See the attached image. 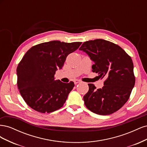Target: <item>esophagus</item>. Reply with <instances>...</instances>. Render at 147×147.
Returning <instances> with one entry per match:
<instances>
[{
  "mask_svg": "<svg viewBox=\"0 0 147 147\" xmlns=\"http://www.w3.org/2000/svg\"><path fill=\"white\" fill-rule=\"evenodd\" d=\"M82 81L81 80H75L74 81V83L75 84H77V83H80Z\"/></svg>",
  "mask_w": 147,
  "mask_h": 147,
  "instance_id": "esophagus-1",
  "label": "esophagus"
}]
</instances>
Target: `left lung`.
Returning <instances> with one entry per match:
<instances>
[{"label": "left lung", "instance_id": "obj_1", "mask_svg": "<svg viewBox=\"0 0 147 147\" xmlns=\"http://www.w3.org/2000/svg\"><path fill=\"white\" fill-rule=\"evenodd\" d=\"M79 50L94 62L92 72L105 78L102 88L97 90L94 84H88L89 91L83 96L87 109L100 115L117 112L128 100L135 84L131 56L117 44L103 39L84 42Z\"/></svg>", "mask_w": 147, "mask_h": 147}]
</instances>
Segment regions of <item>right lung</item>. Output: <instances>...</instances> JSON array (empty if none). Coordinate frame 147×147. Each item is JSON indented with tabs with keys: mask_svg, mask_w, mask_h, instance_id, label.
<instances>
[{
	"mask_svg": "<svg viewBox=\"0 0 147 147\" xmlns=\"http://www.w3.org/2000/svg\"><path fill=\"white\" fill-rule=\"evenodd\" d=\"M81 44L53 40L34 45L26 53L17 67V85L30 108L45 113L63 106L74 83L55 81V72L62 69L67 56Z\"/></svg>",
	"mask_w": 147,
	"mask_h": 147,
	"instance_id": "add662e5",
	"label": "right lung"
}]
</instances>
